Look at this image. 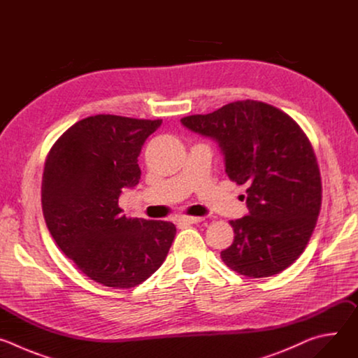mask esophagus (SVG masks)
Here are the masks:
<instances>
[{
	"mask_svg": "<svg viewBox=\"0 0 358 358\" xmlns=\"http://www.w3.org/2000/svg\"><path fill=\"white\" fill-rule=\"evenodd\" d=\"M203 218L202 217H188V215H184V217H180L178 218V222L180 224H198L201 222Z\"/></svg>",
	"mask_w": 358,
	"mask_h": 358,
	"instance_id": "34e87169",
	"label": "esophagus"
}]
</instances>
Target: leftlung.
I'll return each mask as SVG.
<instances>
[{"mask_svg":"<svg viewBox=\"0 0 358 358\" xmlns=\"http://www.w3.org/2000/svg\"><path fill=\"white\" fill-rule=\"evenodd\" d=\"M181 123L214 138L229 180L248 187L249 215L229 221L235 236L221 252L224 264L248 278L289 268L308 245L322 207L320 170L308 136L280 109L249 99Z\"/></svg>","mask_w":358,"mask_h":358,"instance_id":"8db88e82","label":"left lung"}]
</instances>
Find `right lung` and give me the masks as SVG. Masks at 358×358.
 I'll return each mask as SVG.
<instances>
[{
    "label": "right lung",
    "instance_id": "1",
    "mask_svg": "<svg viewBox=\"0 0 358 358\" xmlns=\"http://www.w3.org/2000/svg\"><path fill=\"white\" fill-rule=\"evenodd\" d=\"M162 120L96 115L69 127L49 150L41 187L46 227L92 280L129 289L164 262L176 236L167 221L126 218L123 188L138 184L137 157Z\"/></svg>",
    "mask_w": 358,
    "mask_h": 358
}]
</instances>
